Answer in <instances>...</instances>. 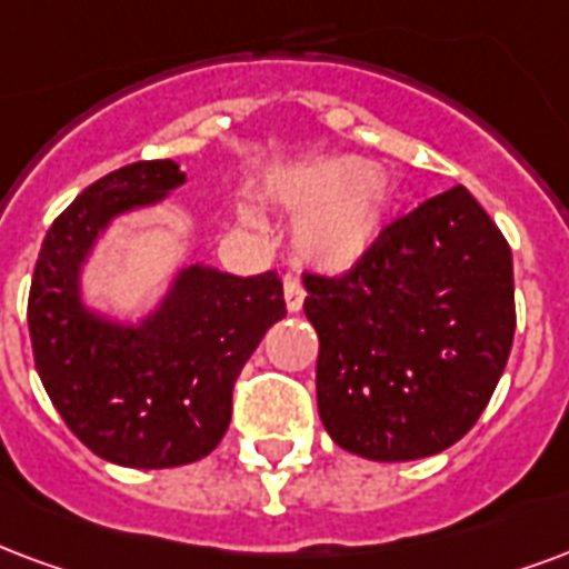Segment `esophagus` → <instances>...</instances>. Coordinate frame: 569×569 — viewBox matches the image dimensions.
<instances>
[{"label": "esophagus", "mask_w": 569, "mask_h": 569, "mask_svg": "<svg viewBox=\"0 0 569 569\" xmlns=\"http://www.w3.org/2000/svg\"><path fill=\"white\" fill-rule=\"evenodd\" d=\"M305 283L298 280L296 273H286V280H283V298H286V307L296 313V310H301V305H305Z\"/></svg>", "instance_id": "34e87169"}]
</instances>
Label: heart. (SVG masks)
I'll return each instance as SVG.
<instances>
[{"mask_svg":"<svg viewBox=\"0 0 569 569\" xmlns=\"http://www.w3.org/2000/svg\"><path fill=\"white\" fill-rule=\"evenodd\" d=\"M391 196V180L356 156L289 168L268 183V199L298 213V256L328 271L361 262L377 247Z\"/></svg>","mask_w":569,"mask_h":569,"instance_id":"obj_1","label":"heart"}]
</instances>
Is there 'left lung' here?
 Wrapping results in <instances>:
<instances>
[{
	"instance_id": "left-lung-1",
	"label": "left lung",
	"mask_w": 569,
	"mask_h": 569,
	"mask_svg": "<svg viewBox=\"0 0 569 569\" xmlns=\"http://www.w3.org/2000/svg\"><path fill=\"white\" fill-rule=\"evenodd\" d=\"M331 440L370 461L437 456L477 425L516 335L512 252L465 187L382 229L343 273L305 271Z\"/></svg>"
}]
</instances>
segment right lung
<instances>
[{"mask_svg": "<svg viewBox=\"0 0 569 569\" xmlns=\"http://www.w3.org/2000/svg\"><path fill=\"white\" fill-rule=\"evenodd\" d=\"M183 180L178 162L150 159L90 183L44 234L29 289L32 356L62 422L99 458L141 470L189 465L217 449L238 373L286 317L273 271L234 277L201 264L180 271L144 326L83 310L78 271L99 231Z\"/></svg>", "mask_w": 569, "mask_h": 569, "instance_id": "obj_1", "label": "right lung"}]
</instances>
